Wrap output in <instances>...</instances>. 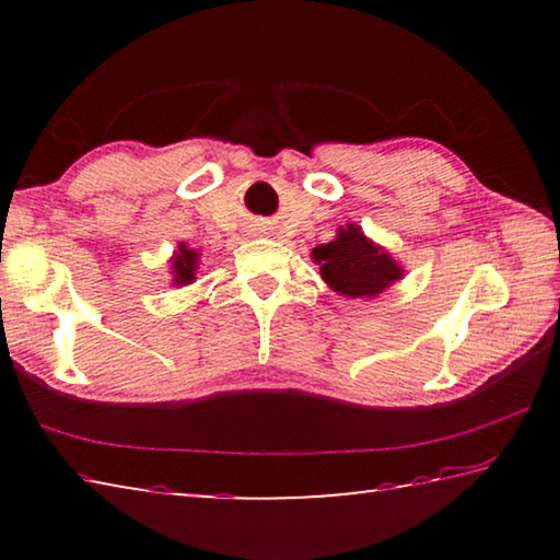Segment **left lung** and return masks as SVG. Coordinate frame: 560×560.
Segmentation results:
<instances>
[{"instance_id": "obj_1", "label": "left lung", "mask_w": 560, "mask_h": 560, "mask_svg": "<svg viewBox=\"0 0 560 560\" xmlns=\"http://www.w3.org/2000/svg\"><path fill=\"white\" fill-rule=\"evenodd\" d=\"M314 261L320 264V277L328 287L350 299L375 296L402 277L390 254L365 240L355 224L338 230L334 242L316 246Z\"/></svg>"}]
</instances>
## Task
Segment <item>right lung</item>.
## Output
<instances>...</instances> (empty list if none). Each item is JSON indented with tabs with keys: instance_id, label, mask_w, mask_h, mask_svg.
I'll list each match as a JSON object with an SVG mask.
<instances>
[{
	"instance_id": "add662e5",
	"label": "right lung",
	"mask_w": 560,
	"mask_h": 560,
	"mask_svg": "<svg viewBox=\"0 0 560 560\" xmlns=\"http://www.w3.org/2000/svg\"><path fill=\"white\" fill-rule=\"evenodd\" d=\"M175 273H177V283H189L195 279V269H197V252L185 249V244L179 246V254L175 257Z\"/></svg>"
}]
</instances>
